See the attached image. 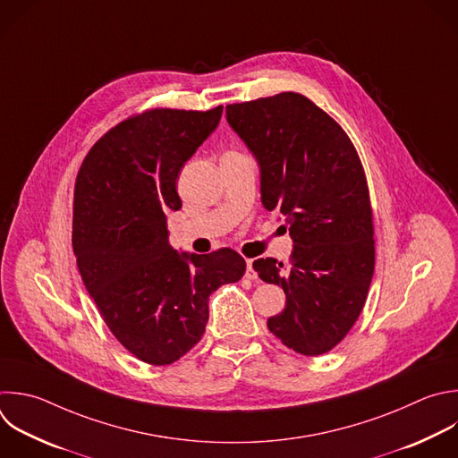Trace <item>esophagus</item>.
<instances>
[{"label": "esophagus", "mask_w": 458, "mask_h": 458, "mask_svg": "<svg viewBox=\"0 0 458 458\" xmlns=\"http://www.w3.org/2000/svg\"><path fill=\"white\" fill-rule=\"evenodd\" d=\"M246 278H250V280H255V278H257V273H255V269H253V260H251V259L246 260Z\"/></svg>", "instance_id": "1"}]
</instances>
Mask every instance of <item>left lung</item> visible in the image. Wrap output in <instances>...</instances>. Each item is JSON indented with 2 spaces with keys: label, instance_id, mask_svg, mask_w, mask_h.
Segmentation results:
<instances>
[{
  "label": "left lung",
  "instance_id": "1",
  "mask_svg": "<svg viewBox=\"0 0 458 458\" xmlns=\"http://www.w3.org/2000/svg\"><path fill=\"white\" fill-rule=\"evenodd\" d=\"M230 127L260 171V201L278 210L294 244L291 266L259 259L253 269L282 285L285 308L267 320L303 356L336 347L358 320L374 275L369 187L345 131L300 93L226 106Z\"/></svg>",
  "mask_w": 458,
  "mask_h": 458
}]
</instances>
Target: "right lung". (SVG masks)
<instances>
[{
    "label": "right lung",
    "instance_id": "right-lung-1",
    "mask_svg": "<svg viewBox=\"0 0 458 458\" xmlns=\"http://www.w3.org/2000/svg\"><path fill=\"white\" fill-rule=\"evenodd\" d=\"M210 111L150 109L120 122L88 152L75 183L73 251L82 282L114 338L148 365H171L203 336L208 296L241 280L244 259L169 244L176 180L216 131Z\"/></svg>",
    "mask_w": 458,
    "mask_h": 458
}]
</instances>
